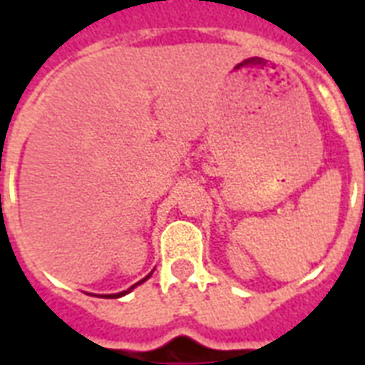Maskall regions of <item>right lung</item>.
Instances as JSON below:
<instances>
[{
	"label": "right lung",
	"instance_id": "obj_1",
	"mask_svg": "<svg viewBox=\"0 0 365 365\" xmlns=\"http://www.w3.org/2000/svg\"><path fill=\"white\" fill-rule=\"evenodd\" d=\"M145 278H148V277H145ZM145 278H143V280H145ZM143 280H140V282H138V284H142V282H143ZM138 284H134V286H132V288H136ZM132 288H128V289H126V292H121V294H111V295H102V297H108V299H113V297H121V295L128 294V292H130V289H132Z\"/></svg>",
	"mask_w": 365,
	"mask_h": 365
}]
</instances>
